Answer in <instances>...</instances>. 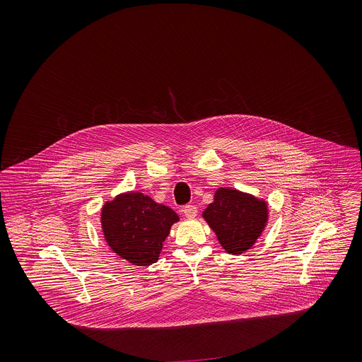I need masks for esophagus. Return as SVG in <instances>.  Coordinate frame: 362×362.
<instances>
[{"instance_id": "1", "label": "esophagus", "mask_w": 362, "mask_h": 362, "mask_svg": "<svg viewBox=\"0 0 362 362\" xmlns=\"http://www.w3.org/2000/svg\"><path fill=\"white\" fill-rule=\"evenodd\" d=\"M182 213L188 218H195L197 214H198V207L195 206V205H187V206L182 207Z\"/></svg>"}]
</instances>
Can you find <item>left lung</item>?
Instances as JSON below:
<instances>
[{
	"label": "left lung",
	"mask_w": 362,
	"mask_h": 362,
	"mask_svg": "<svg viewBox=\"0 0 362 362\" xmlns=\"http://www.w3.org/2000/svg\"><path fill=\"white\" fill-rule=\"evenodd\" d=\"M202 216L226 252L240 255L251 250L263 233L269 209L263 199L251 194L218 188Z\"/></svg>",
	"instance_id": "obj_1"
}]
</instances>
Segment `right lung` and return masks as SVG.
I'll return each instance as SVG.
<instances>
[{
  "mask_svg": "<svg viewBox=\"0 0 362 362\" xmlns=\"http://www.w3.org/2000/svg\"><path fill=\"white\" fill-rule=\"evenodd\" d=\"M180 220L168 206L141 192L117 195L102 207V230L107 245L135 266L156 263L171 226Z\"/></svg>",
  "mask_w": 362,
  "mask_h": 362,
  "instance_id": "1",
  "label": "right lung"
}]
</instances>
